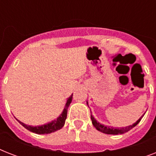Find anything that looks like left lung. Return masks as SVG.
<instances>
[{
  "mask_svg": "<svg viewBox=\"0 0 156 156\" xmlns=\"http://www.w3.org/2000/svg\"><path fill=\"white\" fill-rule=\"evenodd\" d=\"M143 117V116H142ZM142 117L138 119V121H136L135 123L133 124L132 126H126V127H123V128H113V127H110V126H104L102 124H100V122H98L95 119V117L91 115L90 113V119H91V121H92V124L93 126H95L96 129L100 132H102L104 133H107V134H121V133H126V132H128L129 130H130L131 129H133L134 126H136L138 125L139 122H140L141 119Z\"/></svg>",
  "mask_w": 156,
  "mask_h": 156,
  "instance_id": "8db88e82",
  "label": "left lung"
}]
</instances>
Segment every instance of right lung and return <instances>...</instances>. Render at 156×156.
<instances>
[{
	"instance_id": "obj_1",
	"label": "right lung",
	"mask_w": 156,
	"mask_h": 156,
	"mask_svg": "<svg viewBox=\"0 0 156 156\" xmlns=\"http://www.w3.org/2000/svg\"><path fill=\"white\" fill-rule=\"evenodd\" d=\"M72 99H73V95H70V97L67 100V102L66 104L65 108H64L62 113L60 115V116L57 117L56 120H54L52 122H49V123L46 124V125H43V126H27V125H26V124L23 123V122H21L19 121H18L27 129L30 130V132H33V133H37V134H47V133H53L55 131L58 130V129L62 128L64 125H65L66 117H67L68 108L69 106V104H70L71 101H72Z\"/></svg>"
}]
</instances>
